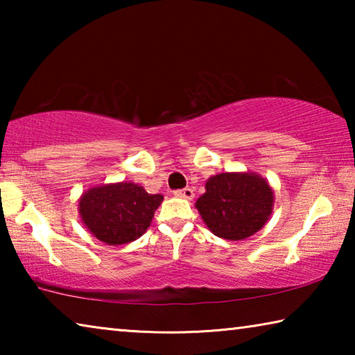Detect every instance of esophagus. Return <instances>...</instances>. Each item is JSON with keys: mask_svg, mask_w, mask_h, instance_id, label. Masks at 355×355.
Listing matches in <instances>:
<instances>
[{"mask_svg": "<svg viewBox=\"0 0 355 355\" xmlns=\"http://www.w3.org/2000/svg\"><path fill=\"white\" fill-rule=\"evenodd\" d=\"M173 194H175L177 197H180V199L191 200L192 197H194V191H192L191 188H183V189H177V191H173Z\"/></svg>", "mask_w": 355, "mask_h": 355, "instance_id": "1", "label": "esophagus"}]
</instances>
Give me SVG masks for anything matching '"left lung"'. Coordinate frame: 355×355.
I'll list each match as a JSON object with an SVG mask.
<instances>
[{
    "label": "left lung",
    "instance_id": "8db88e82",
    "mask_svg": "<svg viewBox=\"0 0 355 355\" xmlns=\"http://www.w3.org/2000/svg\"><path fill=\"white\" fill-rule=\"evenodd\" d=\"M205 189L196 208L209 230L228 241L255 235L272 213L274 192L257 173H219L208 178Z\"/></svg>",
    "mask_w": 355,
    "mask_h": 355
}]
</instances>
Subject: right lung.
<instances>
[{"label": "right lung", "mask_w": 355, "mask_h": 355, "mask_svg": "<svg viewBox=\"0 0 355 355\" xmlns=\"http://www.w3.org/2000/svg\"><path fill=\"white\" fill-rule=\"evenodd\" d=\"M163 199L135 183L101 184L81 196L80 214L95 238L110 245H122L146 233Z\"/></svg>", "instance_id": "right-lung-1"}]
</instances>
